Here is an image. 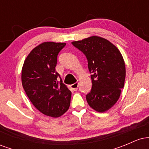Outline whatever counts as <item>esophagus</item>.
<instances>
[{
	"instance_id": "1",
	"label": "esophagus",
	"mask_w": 149,
	"mask_h": 149,
	"mask_svg": "<svg viewBox=\"0 0 149 149\" xmlns=\"http://www.w3.org/2000/svg\"><path fill=\"white\" fill-rule=\"evenodd\" d=\"M78 83H73V85H71V88L73 91H76L78 90Z\"/></svg>"
}]
</instances>
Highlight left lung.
Masks as SVG:
<instances>
[{
    "label": "left lung",
    "mask_w": 149,
    "mask_h": 149,
    "mask_svg": "<svg viewBox=\"0 0 149 149\" xmlns=\"http://www.w3.org/2000/svg\"><path fill=\"white\" fill-rule=\"evenodd\" d=\"M71 43L88 60L92 84L86 95L89 106L98 112L109 110L118 100L124 87L125 65L120 52L111 42L99 36Z\"/></svg>",
    "instance_id": "8db88e82"
}]
</instances>
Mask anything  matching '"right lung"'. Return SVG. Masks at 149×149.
Here are the masks:
<instances>
[{"label":"right lung","mask_w":149,"mask_h":149,"mask_svg":"<svg viewBox=\"0 0 149 149\" xmlns=\"http://www.w3.org/2000/svg\"><path fill=\"white\" fill-rule=\"evenodd\" d=\"M65 45L64 42L41 43L29 53L22 67V86L29 99L39 111L54 118L63 115L71 102V92L55 70L58 54Z\"/></svg>","instance_id":"1"}]
</instances>
